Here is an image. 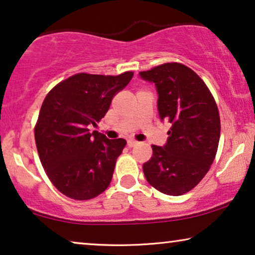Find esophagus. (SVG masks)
I'll use <instances>...</instances> for the list:
<instances>
[{
  "mask_svg": "<svg viewBox=\"0 0 255 255\" xmlns=\"http://www.w3.org/2000/svg\"><path fill=\"white\" fill-rule=\"evenodd\" d=\"M138 144H139V142L137 140H133V139H128V147H133V146L138 145Z\"/></svg>",
  "mask_w": 255,
  "mask_h": 255,
  "instance_id": "esophagus-1",
  "label": "esophagus"
}]
</instances>
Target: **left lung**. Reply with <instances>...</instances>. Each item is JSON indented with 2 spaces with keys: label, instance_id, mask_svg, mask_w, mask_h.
Here are the masks:
<instances>
[{
  "label": "left lung",
  "instance_id": "1",
  "mask_svg": "<svg viewBox=\"0 0 255 255\" xmlns=\"http://www.w3.org/2000/svg\"><path fill=\"white\" fill-rule=\"evenodd\" d=\"M140 76L155 83L160 118L170 123L166 145H152L142 170L160 193L180 196L201 182L216 158L221 137L217 104L203 80L180 62H166Z\"/></svg>",
  "mask_w": 255,
  "mask_h": 255
}]
</instances>
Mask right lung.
<instances>
[{"label":"right lung","instance_id":"1","mask_svg":"<svg viewBox=\"0 0 255 255\" xmlns=\"http://www.w3.org/2000/svg\"><path fill=\"white\" fill-rule=\"evenodd\" d=\"M133 72L120 75L78 73L54 86L41 104L34 140L45 173L65 196L87 201L109 187L116 160L127 145L89 127L102 120L114 96Z\"/></svg>","mask_w":255,"mask_h":255}]
</instances>
